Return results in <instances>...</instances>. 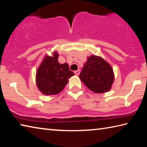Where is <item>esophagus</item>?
I'll return each instance as SVG.
<instances>
[{
    "label": "esophagus",
    "instance_id": "1",
    "mask_svg": "<svg viewBox=\"0 0 147 147\" xmlns=\"http://www.w3.org/2000/svg\"><path fill=\"white\" fill-rule=\"evenodd\" d=\"M74 74H76V76H78V75H79V74H80V71H79L78 70V71H75L74 72Z\"/></svg>",
    "mask_w": 147,
    "mask_h": 147
}]
</instances>
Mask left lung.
<instances>
[{
  "mask_svg": "<svg viewBox=\"0 0 147 147\" xmlns=\"http://www.w3.org/2000/svg\"><path fill=\"white\" fill-rule=\"evenodd\" d=\"M79 77L90 90L97 93L110 90L114 81L112 67L101 57L96 56L88 57Z\"/></svg>",
  "mask_w": 147,
  "mask_h": 147,
  "instance_id": "obj_1",
  "label": "left lung"
}]
</instances>
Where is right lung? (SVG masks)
I'll return each mask as SVG.
<instances>
[{
  "label": "right lung",
  "mask_w": 147,
  "mask_h": 147,
  "mask_svg": "<svg viewBox=\"0 0 147 147\" xmlns=\"http://www.w3.org/2000/svg\"><path fill=\"white\" fill-rule=\"evenodd\" d=\"M58 56L56 52L53 56H46L37 70V86L45 95L60 93L68 83V79L74 74L67 63H59Z\"/></svg>",
  "instance_id": "add662e5"
}]
</instances>
